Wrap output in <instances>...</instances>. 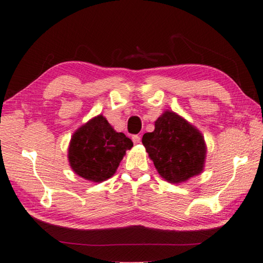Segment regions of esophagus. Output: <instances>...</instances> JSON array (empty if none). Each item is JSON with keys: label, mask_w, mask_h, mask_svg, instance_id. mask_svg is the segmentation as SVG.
<instances>
[{"label": "esophagus", "mask_w": 263, "mask_h": 263, "mask_svg": "<svg viewBox=\"0 0 263 263\" xmlns=\"http://www.w3.org/2000/svg\"><path fill=\"white\" fill-rule=\"evenodd\" d=\"M132 141H133V144H140V141H141V139H140V136H132Z\"/></svg>", "instance_id": "obj_1"}]
</instances>
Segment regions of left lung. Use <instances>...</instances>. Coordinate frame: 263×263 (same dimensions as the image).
I'll return each mask as SVG.
<instances>
[{
  "mask_svg": "<svg viewBox=\"0 0 263 263\" xmlns=\"http://www.w3.org/2000/svg\"><path fill=\"white\" fill-rule=\"evenodd\" d=\"M149 159L162 178L179 184L202 173L206 144L192 124L166 110L155 121V130L142 137Z\"/></svg>",
  "mask_w": 263,
  "mask_h": 263,
  "instance_id": "8db88e82",
  "label": "left lung"
}]
</instances>
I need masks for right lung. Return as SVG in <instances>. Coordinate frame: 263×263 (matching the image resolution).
Returning <instances> with one entry per match:
<instances>
[{
    "mask_svg": "<svg viewBox=\"0 0 263 263\" xmlns=\"http://www.w3.org/2000/svg\"><path fill=\"white\" fill-rule=\"evenodd\" d=\"M133 142L116 132L99 115L80 126L71 138L68 159L76 174L94 183L110 178Z\"/></svg>",
    "mask_w": 263,
    "mask_h": 263,
    "instance_id": "right-lung-1",
    "label": "right lung"
}]
</instances>
